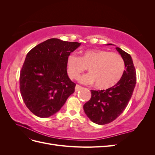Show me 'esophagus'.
<instances>
[{"label":"esophagus","mask_w":155,"mask_h":155,"mask_svg":"<svg viewBox=\"0 0 155 155\" xmlns=\"http://www.w3.org/2000/svg\"><path fill=\"white\" fill-rule=\"evenodd\" d=\"M82 89V87H81V86H79V85H76V87H75V91L76 92H78L79 91H80V90H81Z\"/></svg>","instance_id":"obj_1"}]
</instances>
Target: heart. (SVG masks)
Returning a JSON list of instances; mask_svg holds the SVG:
<instances>
[{"mask_svg": "<svg viewBox=\"0 0 155 155\" xmlns=\"http://www.w3.org/2000/svg\"><path fill=\"white\" fill-rule=\"evenodd\" d=\"M88 68L89 74L79 80L84 83H95L99 89L114 87L122 77L125 63L121 56L116 53L99 49L81 51L79 57L71 54L67 59V71L72 79H78Z\"/></svg>", "mask_w": 155, "mask_h": 155, "instance_id": "1", "label": "heart"}]
</instances>
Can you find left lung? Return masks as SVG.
<instances>
[{"instance_id":"left-lung-1","label":"left lung","mask_w":155,"mask_h":155,"mask_svg":"<svg viewBox=\"0 0 155 155\" xmlns=\"http://www.w3.org/2000/svg\"><path fill=\"white\" fill-rule=\"evenodd\" d=\"M116 49L125 63V70L122 77L116 85L106 90H91L90 100L83 105L88 118L98 125L110 123L122 113L128 105L136 85L137 76L132 58L120 48L116 47Z\"/></svg>"}]
</instances>
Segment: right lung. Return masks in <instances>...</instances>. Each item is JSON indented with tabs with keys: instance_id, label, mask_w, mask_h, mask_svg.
<instances>
[{
	"instance_id": "right-lung-1",
	"label": "right lung",
	"mask_w": 155,
	"mask_h": 155,
	"mask_svg": "<svg viewBox=\"0 0 155 155\" xmlns=\"http://www.w3.org/2000/svg\"><path fill=\"white\" fill-rule=\"evenodd\" d=\"M81 43L52 38L27 54L20 74V91L26 106L40 118L58 112L75 91L68 78L67 59Z\"/></svg>"
}]
</instances>
